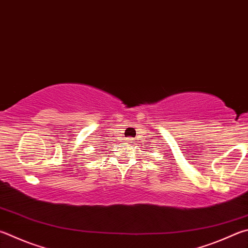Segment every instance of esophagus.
Segmentation results:
<instances>
[{
  "instance_id": "obj_1",
  "label": "esophagus",
  "mask_w": 248,
  "mask_h": 248,
  "mask_svg": "<svg viewBox=\"0 0 248 248\" xmlns=\"http://www.w3.org/2000/svg\"><path fill=\"white\" fill-rule=\"evenodd\" d=\"M127 142L128 143H133L134 140H133V138H127Z\"/></svg>"
}]
</instances>
